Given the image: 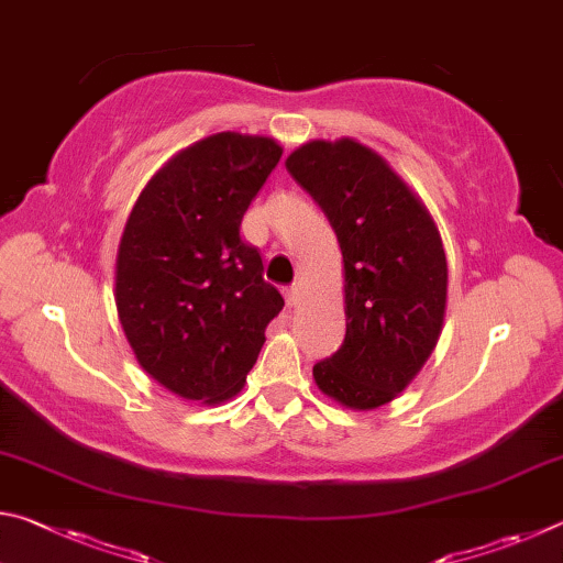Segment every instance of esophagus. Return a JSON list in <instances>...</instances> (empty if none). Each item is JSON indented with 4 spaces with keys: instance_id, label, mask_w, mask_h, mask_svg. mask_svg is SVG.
Instances as JSON below:
<instances>
[{
    "instance_id": "34e87169",
    "label": "esophagus",
    "mask_w": 563,
    "mask_h": 563,
    "mask_svg": "<svg viewBox=\"0 0 563 563\" xmlns=\"http://www.w3.org/2000/svg\"><path fill=\"white\" fill-rule=\"evenodd\" d=\"M285 300H288V308H295L300 302V285H290L285 288Z\"/></svg>"
}]
</instances>
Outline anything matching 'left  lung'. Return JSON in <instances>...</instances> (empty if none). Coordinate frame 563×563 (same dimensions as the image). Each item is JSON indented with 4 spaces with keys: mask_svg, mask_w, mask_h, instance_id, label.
Segmentation results:
<instances>
[{
    "mask_svg": "<svg viewBox=\"0 0 563 563\" xmlns=\"http://www.w3.org/2000/svg\"><path fill=\"white\" fill-rule=\"evenodd\" d=\"M285 166L328 216L345 263V340L312 377L350 409L383 407L412 383L440 340V231L412 188L357 141H310Z\"/></svg>",
    "mask_w": 563,
    "mask_h": 563,
    "instance_id": "obj_1",
    "label": "left lung"
}]
</instances>
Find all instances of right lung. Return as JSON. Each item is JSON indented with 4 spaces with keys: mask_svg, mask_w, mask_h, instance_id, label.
<instances>
[{
    "mask_svg": "<svg viewBox=\"0 0 563 563\" xmlns=\"http://www.w3.org/2000/svg\"><path fill=\"white\" fill-rule=\"evenodd\" d=\"M283 156L278 141L213 133L141 190L117 255V310L139 365L170 393H241L283 295L263 280L241 221Z\"/></svg>",
    "mask_w": 563,
    "mask_h": 563,
    "instance_id": "add662e5",
    "label": "right lung"
}]
</instances>
